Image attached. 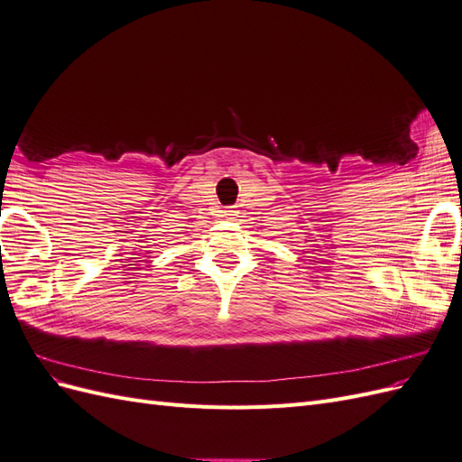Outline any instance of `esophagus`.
<instances>
[{
  "label": "esophagus",
  "instance_id": "1",
  "mask_svg": "<svg viewBox=\"0 0 462 462\" xmlns=\"http://www.w3.org/2000/svg\"><path fill=\"white\" fill-rule=\"evenodd\" d=\"M235 209L233 208H226V209H221V217H226V219H233L235 217Z\"/></svg>",
  "mask_w": 462,
  "mask_h": 462
}]
</instances>
